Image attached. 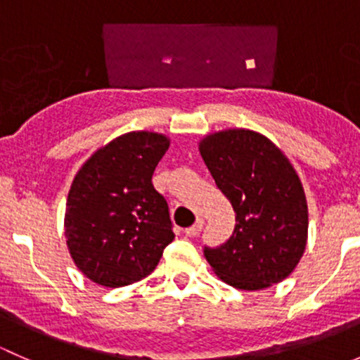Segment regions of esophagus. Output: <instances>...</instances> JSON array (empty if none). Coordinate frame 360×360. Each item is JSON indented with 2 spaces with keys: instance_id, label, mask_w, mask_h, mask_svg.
Instances as JSON below:
<instances>
[{
  "instance_id": "34e87169",
  "label": "esophagus",
  "mask_w": 360,
  "mask_h": 360,
  "mask_svg": "<svg viewBox=\"0 0 360 360\" xmlns=\"http://www.w3.org/2000/svg\"><path fill=\"white\" fill-rule=\"evenodd\" d=\"M202 228H203V219H197V223H195L193 226L184 230V235H186V237H197V235L202 231Z\"/></svg>"
}]
</instances>
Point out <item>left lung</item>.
Wrapping results in <instances>:
<instances>
[{"label": "left lung", "mask_w": 360, "mask_h": 360, "mask_svg": "<svg viewBox=\"0 0 360 360\" xmlns=\"http://www.w3.org/2000/svg\"><path fill=\"white\" fill-rule=\"evenodd\" d=\"M198 150L235 210V230L203 254L217 277L244 291L278 284L300 263L308 238L303 184L289 158L263 134L230 129Z\"/></svg>", "instance_id": "1"}]
</instances>
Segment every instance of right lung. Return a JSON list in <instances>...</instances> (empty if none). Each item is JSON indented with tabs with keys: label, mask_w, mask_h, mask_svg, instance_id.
<instances>
[{
	"label": "right lung",
	"mask_w": 360,
	"mask_h": 360,
	"mask_svg": "<svg viewBox=\"0 0 360 360\" xmlns=\"http://www.w3.org/2000/svg\"><path fill=\"white\" fill-rule=\"evenodd\" d=\"M170 141L129 132L99 148L75 176L64 233L78 270L104 288L143 281L174 240L169 205L155 190V167Z\"/></svg>",
	"instance_id": "1"
}]
</instances>
